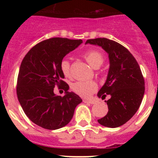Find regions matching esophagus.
I'll return each mask as SVG.
<instances>
[{
    "label": "esophagus",
    "mask_w": 158,
    "mask_h": 158,
    "mask_svg": "<svg viewBox=\"0 0 158 158\" xmlns=\"http://www.w3.org/2000/svg\"><path fill=\"white\" fill-rule=\"evenodd\" d=\"M83 102L88 103V104H95V102L92 100H88V99H83Z\"/></svg>",
    "instance_id": "obj_1"
}]
</instances>
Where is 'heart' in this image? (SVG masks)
Segmentation results:
<instances>
[{"label":"heart","instance_id":"b5f03b06","mask_svg":"<svg viewBox=\"0 0 158 158\" xmlns=\"http://www.w3.org/2000/svg\"><path fill=\"white\" fill-rule=\"evenodd\" d=\"M83 57L90 66L93 68H98L104 61V56L100 51L96 49L87 51L83 54ZM60 70L66 77L70 76V64L66 60H62L60 63ZM71 89L73 92L82 97H89L97 89V85L92 81H78L72 84Z\"/></svg>","mask_w":158,"mask_h":158}]
</instances>
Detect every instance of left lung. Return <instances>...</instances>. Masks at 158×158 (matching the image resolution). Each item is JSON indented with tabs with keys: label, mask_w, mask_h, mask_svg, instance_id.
<instances>
[{
	"label": "left lung",
	"mask_w": 158,
	"mask_h": 158,
	"mask_svg": "<svg viewBox=\"0 0 158 158\" xmlns=\"http://www.w3.org/2000/svg\"><path fill=\"white\" fill-rule=\"evenodd\" d=\"M86 44L102 47L109 53L110 67L107 80L98 92L105 99L109 111L98 119L100 125L108 128L122 126L139 109L144 94V79L138 62L131 53L118 43L107 38L87 40Z\"/></svg>",
	"instance_id": "obj_1"
}]
</instances>
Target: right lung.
Wrapping results in <instances>:
<instances>
[{
    "label": "right lung",
    "mask_w": 158,
    "mask_h": 158,
    "mask_svg": "<svg viewBox=\"0 0 158 158\" xmlns=\"http://www.w3.org/2000/svg\"><path fill=\"white\" fill-rule=\"evenodd\" d=\"M82 43V40L54 37L41 41L22 60L17 82V95L26 115L38 126L48 130L63 128L71 121L76 106L82 102L63 79V57ZM56 85L66 92L54 94Z\"/></svg>",
    "instance_id": "add662e5"
}]
</instances>
